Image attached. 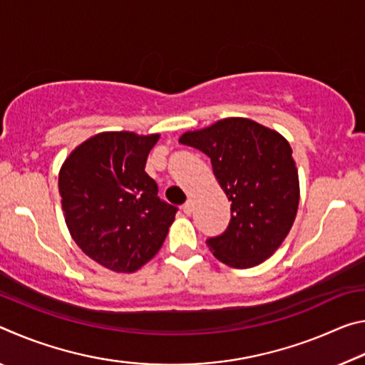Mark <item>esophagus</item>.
I'll return each instance as SVG.
<instances>
[{
  "label": "esophagus",
  "mask_w": 365,
  "mask_h": 365,
  "mask_svg": "<svg viewBox=\"0 0 365 365\" xmlns=\"http://www.w3.org/2000/svg\"><path fill=\"white\" fill-rule=\"evenodd\" d=\"M182 211H183L185 214H187V215H190L191 212H193V202H191V201L185 202V205L182 206Z\"/></svg>",
  "instance_id": "obj_1"
}]
</instances>
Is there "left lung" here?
<instances>
[{
	"label": "left lung",
	"instance_id": "obj_1",
	"mask_svg": "<svg viewBox=\"0 0 365 365\" xmlns=\"http://www.w3.org/2000/svg\"><path fill=\"white\" fill-rule=\"evenodd\" d=\"M182 145L211 159L214 175L232 202L227 230L207 240L212 255L235 269L264 262L287 238L299 205L292 146L279 132L245 117H228L187 132Z\"/></svg>",
	"mask_w": 365,
	"mask_h": 365
}]
</instances>
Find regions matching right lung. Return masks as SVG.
I'll return each mask as SVG.
<instances>
[{"label":"right lung","instance_id":"1","mask_svg":"<svg viewBox=\"0 0 365 365\" xmlns=\"http://www.w3.org/2000/svg\"><path fill=\"white\" fill-rule=\"evenodd\" d=\"M159 135L103 132L83 141L59 170L66 224L86 256L114 272L138 270L163 246L177 207L145 172Z\"/></svg>","mask_w":365,"mask_h":365}]
</instances>
